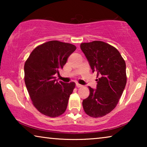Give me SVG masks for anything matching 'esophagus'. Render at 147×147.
<instances>
[{"mask_svg": "<svg viewBox=\"0 0 147 147\" xmlns=\"http://www.w3.org/2000/svg\"><path fill=\"white\" fill-rule=\"evenodd\" d=\"M76 86L77 87V88H81V87H82V86L81 84H80L78 83H76Z\"/></svg>", "mask_w": 147, "mask_h": 147, "instance_id": "esophagus-1", "label": "esophagus"}]
</instances>
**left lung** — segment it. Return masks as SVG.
Here are the masks:
<instances>
[{
  "mask_svg": "<svg viewBox=\"0 0 147 147\" xmlns=\"http://www.w3.org/2000/svg\"><path fill=\"white\" fill-rule=\"evenodd\" d=\"M91 68L97 72L96 89L88 87L90 93L82 102L87 115L101 117L115 108L126 84V63L115 47L100 41L80 44Z\"/></svg>",
  "mask_w": 147,
  "mask_h": 147,
  "instance_id": "left-lung-1",
  "label": "left lung"
}]
</instances>
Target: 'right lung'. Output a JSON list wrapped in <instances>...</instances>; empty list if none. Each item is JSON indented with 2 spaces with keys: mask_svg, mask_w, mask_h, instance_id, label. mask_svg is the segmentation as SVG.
<instances>
[{
  "mask_svg": "<svg viewBox=\"0 0 147 147\" xmlns=\"http://www.w3.org/2000/svg\"><path fill=\"white\" fill-rule=\"evenodd\" d=\"M76 46L50 41L35 48L24 63V82L30 98L39 112L56 117L65 111L75 83L58 82L55 74L63 69Z\"/></svg>",
  "mask_w": 147,
  "mask_h": 147,
  "instance_id": "add662e5",
  "label": "right lung"
}]
</instances>
